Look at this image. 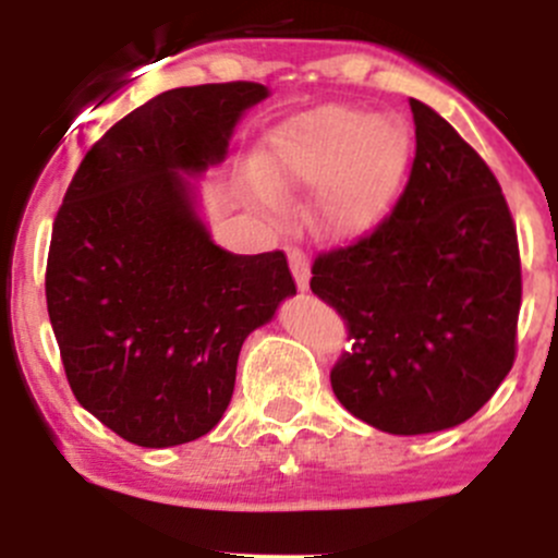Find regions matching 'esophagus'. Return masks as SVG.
Listing matches in <instances>:
<instances>
[{"instance_id": "obj_1", "label": "esophagus", "mask_w": 558, "mask_h": 558, "mask_svg": "<svg viewBox=\"0 0 558 558\" xmlns=\"http://www.w3.org/2000/svg\"><path fill=\"white\" fill-rule=\"evenodd\" d=\"M289 264H291V272H294L296 289L307 291V286H311V258H307V253L302 251V247H291Z\"/></svg>"}]
</instances>
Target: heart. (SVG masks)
Instances as JSON below:
<instances>
[{"instance_id": "b5f03b06", "label": "heart", "mask_w": 558, "mask_h": 558, "mask_svg": "<svg viewBox=\"0 0 558 558\" xmlns=\"http://www.w3.org/2000/svg\"><path fill=\"white\" fill-rule=\"evenodd\" d=\"M404 167L408 137L397 123L340 105L278 123L258 154V174L272 194L318 185L313 221L335 240L362 238L384 221Z\"/></svg>"}]
</instances>
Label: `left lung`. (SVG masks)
<instances>
[{"label": "left lung", "instance_id": "8db88e82", "mask_svg": "<svg viewBox=\"0 0 558 558\" xmlns=\"http://www.w3.org/2000/svg\"><path fill=\"white\" fill-rule=\"evenodd\" d=\"M415 156L393 210L318 253L311 289L348 326L331 367L342 408L388 435L464 424L515 362L521 256L497 178L432 107L410 99Z\"/></svg>", "mask_w": 558, "mask_h": 558}]
</instances>
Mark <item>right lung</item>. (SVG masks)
<instances>
[{
	"label": "right lung",
	"mask_w": 558,
	"mask_h": 558,
	"mask_svg": "<svg viewBox=\"0 0 558 558\" xmlns=\"http://www.w3.org/2000/svg\"><path fill=\"white\" fill-rule=\"evenodd\" d=\"M262 83L172 88L92 145L50 234L45 300L77 402L143 448L207 435L245 337L296 294L283 251L210 240L183 174L223 161Z\"/></svg>",
	"instance_id": "add662e5"
}]
</instances>
